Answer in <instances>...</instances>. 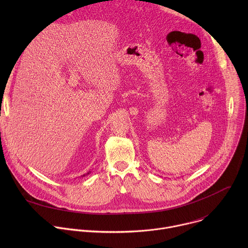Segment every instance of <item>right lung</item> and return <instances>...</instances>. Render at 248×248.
I'll use <instances>...</instances> for the list:
<instances>
[{
	"instance_id": "add662e5",
	"label": "right lung",
	"mask_w": 248,
	"mask_h": 248,
	"mask_svg": "<svg viewBox=\"0 0 248 248\" xmlns=\"http://www.w3.org/2000/svg\"><path fill=\"white\" fill-rule=\"evenodd\" d=\"M89 173H90V171H88V172H87V173H86V174H82V175H81V176H85V175H87V174H89Z\"/></svg>"
}]
</instances>
